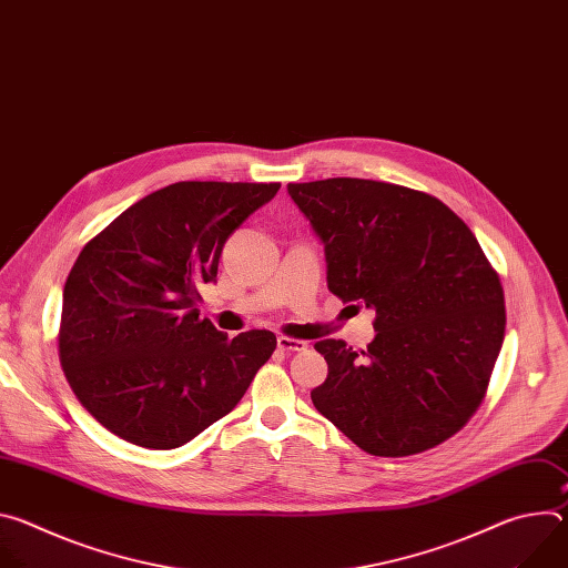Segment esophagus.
I'll return each instance as SVG.
<instances>
[{"instance_id":"34e87169","label":"esophagus","mask_w":568,"mask_h":568,"mask_svg":"<svg viewBox=\"0 0 568 568\" xmlns=\"http://www.w3.org/2000/svg\"><path fill=\"white\" fill-rule=\"evenodd\" d=\"M276 346H278L283 353H298V351H305V348H307V342L281 335V337L276 339Z\"/></svg>"}]
</instances>
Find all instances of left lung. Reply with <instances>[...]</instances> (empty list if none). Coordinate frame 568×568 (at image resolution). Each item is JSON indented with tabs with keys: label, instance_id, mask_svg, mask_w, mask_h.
I'll return each instance as SVG.
<instances>
[{
	"label": "left lung",
	"instance_id": "left-lung-1",
	"mask_svg": "<svg viewBox=\"0 0 568 568\" xmlns=\"http://www.w3.org/2000/svg\"><path fill=\"white\" fill-rule=\"evenodd\" d=\"M323 242L328 290L375 310L362 355L342 339L314 351L328 377L310 397L359 449L427 452L476 414L506 333L504 287L469 226L438 197L388 182L287 184Z\"/></svg>",
	"mask_w": 568,
	"mask_h": 568
}]
</instances>
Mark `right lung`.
Masks as SVG:
<instances>
[{"instance_id":"1","label":"right lung","mask_w":568,"mask_h":568,"mask_svg":"<svg viewBox=\"0 0 568 568\" xmlns=\"http://www.w3.org/2000/svg\"><path fill=\"white\" fill-rule=\"evenodd\" d=\"M278 182H178L97 233L62 292L58 353L78 402L114 436L175 449L224 418L276 351V335L226 337L200 318L226 237Z\"/></svg>"}]
</instances>
